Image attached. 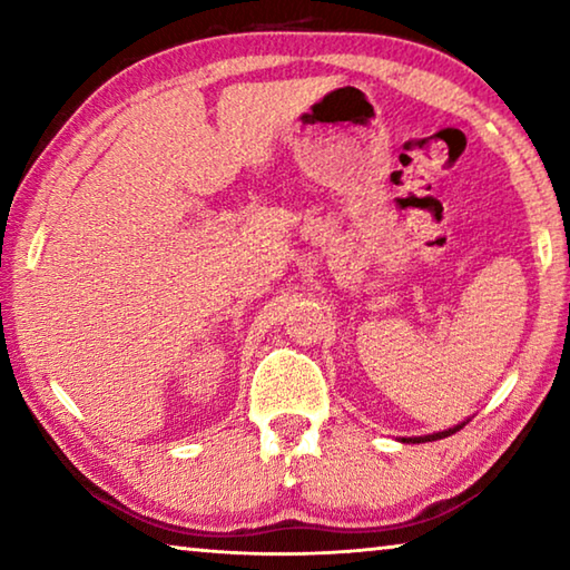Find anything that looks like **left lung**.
<instances>
[{
	"mask_svg": "<svg viewBox=\"0 0 570 570\" xmlns=\"http://www.w3.org/2000/svg\"><path fill=\"white\" fill-rule=\"evenodd\" d=\"M462 424H465V422H462ZM462 424H455V428H450V430H445V432H432V435H424V438H402V442H435V440L455 435V432L462 428Z\"/></svg>",
	"mask_w": 570,
	"mask_h": 570,
	"instance_id": "1",
	"label": "left lung"
}]
</instances>
